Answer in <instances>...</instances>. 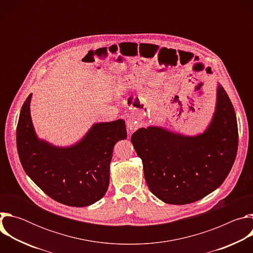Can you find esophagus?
I'll list each match as a JSON object with an SVG mask.
<instances>
[{
  "instance_id": "obj_1",
  "label": "esophagus",
  "mask_w": 253,
  "mask_h": 253,
  "mask_svg": "<svg viewBox=\"0 0 253 253\" xmlns=\"http://www.w3.org/2000/svg\"><path fill=\"white\" fill-rule=\"evenodd\" d=\"M126 125H127V128H128V130H129V132H133L135 129H137L138 128V126H139V122L137 121V119L136 118H134V117H130V118H128L127 119V121H126Z\"/></svg>"
}]
</instances>
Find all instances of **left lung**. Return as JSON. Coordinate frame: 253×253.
I'll use <instances>...</instances> for the list:
<instances>
[{
	"mask_svg": "<svg viewBox=\"0 0 253 253\" xmlns=\"http://www.w3.org/2000/svg\"><path fill=\"white\" fill-rule=\"evenodd\" d=\"M142 159L150 191L169 204H189L218 188L229 174L238 147L233 105L221 85L207 130L183 136L160 127L140 128L131 136Z\"/></svg>",
	"mask_w": 253,
	"mask_h": 253,
	"instance_id": "1",
	"label": "left lung"
}]
</instances>
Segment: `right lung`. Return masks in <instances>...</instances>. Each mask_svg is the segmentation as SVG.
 Returning <instances> with one entry per match:
<instances>
[{
	"label": "right lung",
	"instance_id": "obj_1",
	"mask_svg": "<svg viewBox=\"0 0 253 253\" xmlns=\"http://www.w3.org/2000/svg\"><path fill=\"white\" fill-rule=\"evenodd\" d=\"M31 97L22 106L17 126V149L25 172L62 204L83 207L97 202L109 186L114 145L127 137L125 121L94 124L76 145L56 147L36 136L30 114Z\"/></svg>",
	"mask_w": 253,
	"mask_h": 253
}]
</instances>
